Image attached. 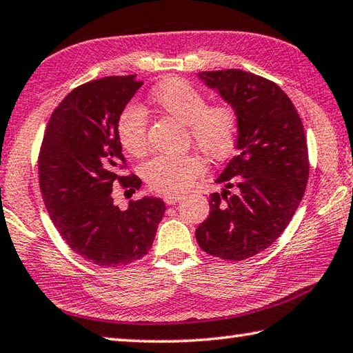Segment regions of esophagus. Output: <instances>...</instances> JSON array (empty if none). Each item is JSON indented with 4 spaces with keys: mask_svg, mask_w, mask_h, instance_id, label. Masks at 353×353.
I'll use <instances>...</instances> for the list:
<instances>
[{
    "mask_svg": "<svg viewBox=\"0 0 353 353\" xmlns=\"http://www.w3.org/2000/svg\"><path fill=\"white\" fill-rule=\"evenodd\" d=\"M163 201L166 205H176L179 201H182V196L181 194H168V196H163Z\"/></svg>",
    "mask_w": 353,
    "mask_h": 353,
    "instance_id": "1",
    "label": "esophagus"
}]
</instances>
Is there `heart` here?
Here are the masks:
<instances>
[{"mask_svg": "<svg viewBox=\"0 0 353 353\" xmlns=\"http://www.w3.org/2000/svg\"><path fill=\"white\" fill-rule=\"evenodd\" d=\"M150 99L160 111L187 125L193 143L214 160L232 154L238 139V114L228 103L207 106V97L182 79H166L154 86ZM146 114L137 105L121 108L115 120L117 139L126 152L143 154L146 150ZM205 171V163L193 154L157 156L143 166V179L159 193L174 194L188 190Z\"/></svg>", "mask_w": 353, "mask_h": 353, "instance_id": "1", "label": "heart"}]
</instances>
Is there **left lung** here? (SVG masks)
<instances>
[{
  "mask_svg": "<svg viewBox=\"0 0 353 353\" xmlns=\"http://www.w3.org/2000/svg\"><path fill=\"white\" fill-rule=\"evenodd\" d=\"M197 77L234 108L238 139L236 156L216 179L223 188L210 194V214L197 227L196 239L211 256L242 261L279 238L304 196L309 179L304 126L276 83L241 69Z\"/></svg>",
  "mask_w": 353,
  "mask_h": 353,
  "instance_id": "8db88e82",
  "label": "left lung"
}]
</instances>
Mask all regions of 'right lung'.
Returning a JSON list of instances; mask_svg holds the SVG:
<instances>
[{
  "label": "right lung",
  "mask_w": 353,
  "mask_h": 353,
  "mask_svg": "<svg viewBox=\"0 0 353 353\" xmlns=\"http://www.w3.org/2000/svg\"><path fill=\"white\" fill-rule=\"evenodd\" d=\"M142 86L137 75L103 77L69 92L50 115L38 159L40 190L61 238L83 259L121 267L148 253L165 213L162 199L145 196L126 210L114 203L112 187L137 190L123 176L115 120Z\"/></svg>",
  "instance_id": "obj_1"
}]
</instances>
